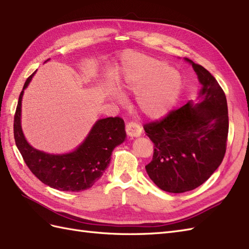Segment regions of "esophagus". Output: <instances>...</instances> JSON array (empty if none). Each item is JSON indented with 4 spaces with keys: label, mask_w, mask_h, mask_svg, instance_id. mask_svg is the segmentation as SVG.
Returning <instances> with one entry per match:
<instances>
[{
    "label": "esophagus",
    "mask_w": 249,
    "mask_h": 249,
    "mask_svg": "<svg viewBox=\"0 0 249 249\" xmlns=\"http://www.w3.org/2000/svg\"><path fill=\"white\" fill-rule=\"evenodd\" d=\"M125 131L126 134L130 137H137L141 136L142 134V128L135 121H129L128 124H125Z\"/></svg>",
    "instance_id": "esophagus-1"
}]
</instances>
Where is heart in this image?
Returning a JSON list of instances; mask_svg holds the SVG:
<instances>
[{
    "instance_id": "heart-1",
    "label": "heart",
    "mask_w": 249,
    "mask_h": 249,
    "mask_svg": "<svg viewBox=\"0 0 249 249\" xmlns=\"http://www.w3.org/2000/svg\"><path fill=\"white\" fill-rule=\"evenodd\" d=\"M124 88L138 92L137 105L149 117L165 115L177 100L180 80L177 72L160 60L135 57L126 62Z\"/></svg>"
}]
</instances>
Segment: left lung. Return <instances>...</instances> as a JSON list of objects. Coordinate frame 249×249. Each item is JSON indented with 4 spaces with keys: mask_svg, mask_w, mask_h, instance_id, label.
<instances>
[{
    "mask_svg": "<svg viewBox=\"0 0 249 249\" xmlns=\"http://www.w3.org/2000/svg\"><path fill=\"white\" fill-rule=\"evenodd\" d=\"M186 60L203 87L201 101L187 102L143 124L154 143L153 159L145 170L157 187L171 193L196 189L219 168L225 156L229 128L223 89L202 65Z\"/></svg>",
    "mask_w": 249,
    "mask_h": 249,
    "instance_id": "obj_1",
    "label": "left lung"
}]
</instances>
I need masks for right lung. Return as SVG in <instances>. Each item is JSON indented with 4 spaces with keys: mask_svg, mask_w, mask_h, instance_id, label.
Masks as SVG:
<instances>
[{
    "mask_svg": "<svg viewBox=\"0 0 249 249\" xmlns=\"http://www.w3.org/2000/svg\"><path fill=\"white\" fill-rule=\"evenodd\" d=\"M35 72L27 79L19 96L14 118V136L18 149L29 170L42 183L60 191L87 190L98 180L111 160L115 147L125 138L124 121L107 117L97 121L89 136L74 152L53 155L34 149L21 129L22 96Z\"/></svg>",
    "mask_w": 249,
    "mask_h": 249,
    "instance_id": "right-lung-1",
    "label": "right lung"
}]
</instances>
